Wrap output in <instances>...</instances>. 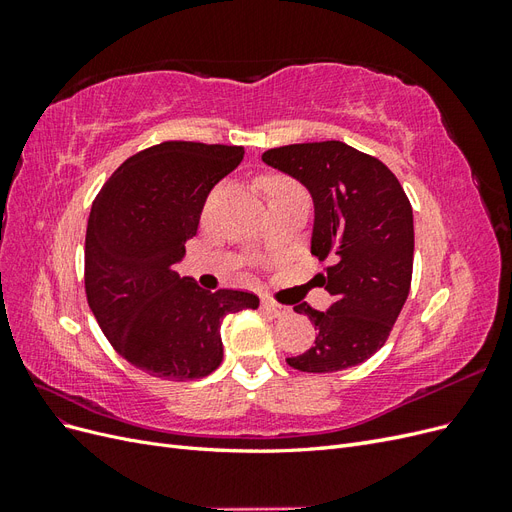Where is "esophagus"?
<instances>
[{"label":"esophagus","instance_id":"obj_1","mask_svg":"<svg viewBox=\"0 0 512 512\" xmlns=\"http://www.w3.org/2000/svg\"><path fill=\"white\" fill-rule=\"evenodd\" d=\"M262 309H267V312L273 314L275 318H284V316L290 314V307L277 303L273 299H262Z\"/></svg>","mask_w":512,"mask_h":512}]
</instances>
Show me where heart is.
<instances>
[{
  "label": "heart",
  "instance_id": "b5f03b06",
  "mask_svg": "<svg viewBox=\"0 0 512 512\" xmlns=\"http://www.w3.org/2000/svg\"><path fill=\"white\" fill-rule=\"evenodd\" d=\"M262 190H265V194H267L269 205L275 203V200H280V198H286V196L303 192L301 183L294 181L292 177H286V175H265V177H262ZM215 196H218V192H213L209 196V200H207V205H205L207 213H209V209L213 205Z\"/></svg>",
  "mask_w": 512,
  "mask_h": 512
}]
</instances>
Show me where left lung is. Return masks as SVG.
Listing matches in <instances>:
<instances>
[{
	"label": "left lung",
	"instance_id": "1",
	"mask_svg": "<svg viewBox=\"0 0 512 512\" xmlns=\"http://www.w3.org/2000/svg\"><path fill=\"white\" fill-rule=\"evenodd\" d=\"M262 160L312 194V254L331 260L316 277L335 301L327 312L294 305V312L314 322L316 339L286 363L307 374L359 365L384 346L408 299L414 260L410 200L389 166L342 141L275 147Z\"/></svg>",
	"mask_w": 512,
	"mask_h": 512
}]
</instances>
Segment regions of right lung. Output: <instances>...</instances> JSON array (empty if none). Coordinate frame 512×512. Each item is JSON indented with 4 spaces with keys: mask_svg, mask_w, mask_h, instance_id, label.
Segmentation results:
<instances>
[{
    "mask_svg": "<svg viewBox=\"0 0 512 512\" xmlns=\"http://www.w3.org/2000/svg\"><path fill=\"white\" fill-rule=\"evenodd\" d=\"M243 153L237 145H153L123 162L91 207L87 303L111 346L149 376L205 378L222 363V320L258 307L254 292H209L175 271L207 194Z\"/></svg>",
    "mask_w": 512,
    "mask_h": 512,
    "instance_id": "right-lung-1",
    "label": "right lung"
}]
</instances>
